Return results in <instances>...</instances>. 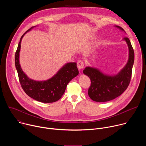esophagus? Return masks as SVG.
Here are the masks:
<instances>
[{
	"label": "esophagus",
	"mask_w": 146,
	"mask_h": 146,
	"mask_svg": "<svg viewBox=\"0 0 146 146\" xmlns=\"http://www.w3.org/2000/svg\"><path fill=\"white\" fill-rule=\"evenodd\" d=\"M77 68L79 70L80 69H82L83 68H84V62L82 61V60H78L77 62Z\"/></svg>",
	"instance_id": "1"
}]
</instances>
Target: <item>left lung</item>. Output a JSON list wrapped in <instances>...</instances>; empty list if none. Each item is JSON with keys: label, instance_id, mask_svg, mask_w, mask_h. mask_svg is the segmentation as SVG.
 <instances>
[{"label": "left lung", "instance_id": "obj_1", "mask_svg": "<svg viewBox=\"0 0 146 146\" xmlns=\"http://www.w3.org/2000/svg\"><path fill=\"white\" fill-rule=\"evenodd\" d=\"M115 27L125 32L121 27L117 25ZM123 40L127 43L129 58L125 66L118 74L109 76L102 73L98 69L90 66L86 67L83 70V73L91 80V84L88 94L94 101L105 102L113 100L121 95L129 84L134 63V51L128 37H124Z\"/></svg>", "mask_w": 146, "mask_h": 146}]
</instances>
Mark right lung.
I'll return each instance as SVG.
<instances>
[{
  "instance_id": "right-lung-1",
  "label": "right lung",
  "mask_w": 146,
  "mask_h": 146,
  "mask_svg": "<svg viewBox=\"0 0 146 146\" xmlns=\"http://www.w3.org/2000/svg\"><path fill=\"white\" fill-rule=\"evenodd\" d=\"M35 27L28 30L20 38L15 55V65L19 82L25 92L33 99L43 103H52L58 100L64 95L68 83L79 72L76 62H69L62 66L51 78L44 81H36L29 78L22 70L19 64L21 43L24 35Z\"/></svg>"
}]
</instances>
